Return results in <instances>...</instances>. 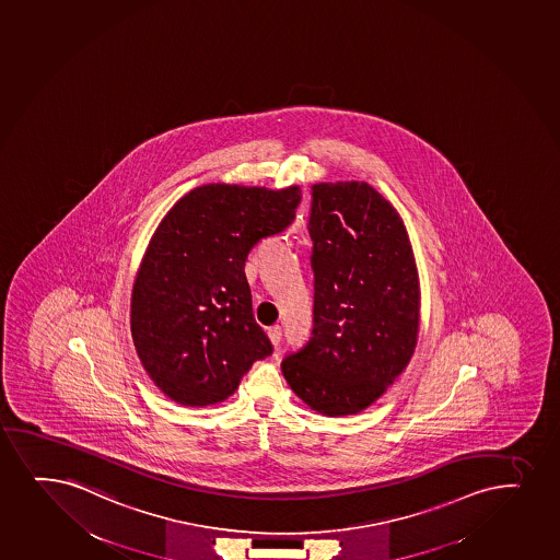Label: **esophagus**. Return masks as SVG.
Returning <instances> with one entry per match:
<instances>
[{"instance_id":"1","label":"esophagus","mask_w":560,"mask_h":560,"mask_svg":"<svg viewBox=\"0 0 560 560\" xmlns=\"http://www.w3.org/2000/svg\"><path fill=\"white\" fill-rule=\"evenodd\" d=\"M267 335H269L270 341H272V346H278L280 340H282V327H280V325L269 327L267 328Z\"/></svg>"}]
</instances>
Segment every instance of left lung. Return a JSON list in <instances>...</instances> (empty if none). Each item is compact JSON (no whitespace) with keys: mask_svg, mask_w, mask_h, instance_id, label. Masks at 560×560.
Segmentation results:
<instances>
[{"mask_svg":"<svg viewBox=\"0 0 560 560\" xmlns=\"http://www.w3.org/2000/svg\"><path fill=\"white\" fill-rule=\"evenodd\" d=\"M308 232L314 328L282 373L310 409L348 417L377 401L415 353L417 264L398 211L364 180L314 185Z\"/></svg>","mask_w":560,"mask_h":560,"instance_id":"8db88e82","label":"left lung"}]
</instances>
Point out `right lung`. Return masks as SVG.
<instances>
[{"instance_id":"obj_1","label":"right lung","mask_w":560,"mask_h":560,"mask_svg":"<svg viewBox=\"0 0 560 560\" xmlns=\"http://www.w3.org/2000/svg\"><path fill=\"white\" fill-rule=\"evenodd\" d=\"M301 188L203 185L175 203L149 241L130 301L136 353L180 406L230 398L272 343L252 314L248 252L295 219Z\"/></svg>"}]
</instances>
